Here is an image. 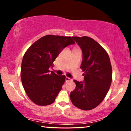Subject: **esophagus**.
Returning <instances> with one entry per match:
<instances>
[{
    "instance_id": "1",
    "label": "esophagus",
    "mask_w": 131,
    "mask_h": 131,
    "mask_svg": "<svg viewBox=\"0 0 131 131\" xmlns=\"http://www.w3.org/2000/svg\"><path fill=\"white\" fill-rule=\"evenodd\" d=\"M65 81H66V82H69V81H71V79L70 78H68V77H66Z\"/></svg>"
}]
</instances>
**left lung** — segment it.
I'll list each match as a JSON object with an SVG mask.
<instances>
[{
	"label": "left lung",
	"instance_id": "obj_1",
	"mask_svg": "<svg viewBox=\"0 0 131 131\" xmlns=\"http://www.w3.org/2000/svg\"><path fill=\"white\" fill-rule=\"evenodd\" d=\"M72 37L82 50L81 68L84 80H74L76 88L70 93L71 101L78 108L91 110L103 101L109 91L112 81V64L106 51L92 38Z\"/></svg>",
	"mask_w": 131,
	"mask_h": 131
}]
</instances>
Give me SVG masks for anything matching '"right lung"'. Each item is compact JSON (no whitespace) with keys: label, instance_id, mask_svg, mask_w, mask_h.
Instances as JSON below:
<instances>
[{"label":"right lung","instance_id":"add662e5","mask_svg":"<svg viewBox=\"0 0 131 131\" xmlns=\"http://www.w3.org/2000/svg\"><path fill=\"white\" fill-rule=\"evenodd\" d=\"M75 42L71 37L47 35L33 43L24 55L21 79L27 95L40 106L53 103L65 81L49 68L64 48Z\"/></svg>","mask_w":131,"mask_h":131}]
</instances>
